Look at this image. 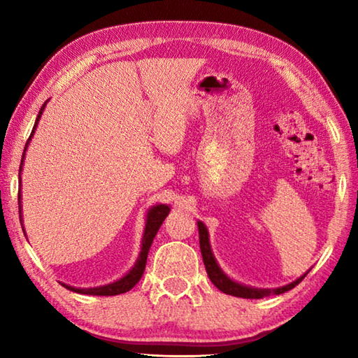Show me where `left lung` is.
I'll use <instances>...</instances> for the list:
<instances>
[{
    "label": "left lung",
    "instance_id": "obj_1",
    "mask_svg": "<svg viewBox=\"0 0 358 358\" xmlns=\"http://www.w3.org/2000/svg\"><path fill=\"white\" fill-rule=\"evenodd\" d=\"M197 227H199V243H201V252H202V259L205 264V270H207L208 278L211 282L221 290L224 294L234 295V296H241V299H264V296H268L270 294L280 295L287 292V290L294 289L296 284L303 281V278L308 275V270L305 275H301L300 278H296L295 281L286 284V286L276 287V289H257L252 286H246V284L237 282L232 278L227 276L224 273V270L220 266V264L216 262V257L213 251H211V245H210V235H208V229L202 221H197Z\"/></svg>",
    "mask_w": 358,
    "mask_h": 358
}]
</instances>
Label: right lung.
<instances>
[{
    "mask_svg": "<svg viewBox=\"0 0 358 358\" xmlns=\"http://www.w3.org/2000/svg\"><path fill=\"white\" fill-rule=\"evenodd\" d=\"M47 102H44V106L41 107L38 118H36V123L33 126V131H31V136H29L28 142L25 145V150H23V156H22V164H20V173H22V167H23V161H25V153L28 150V145L31 142V138L36 132V128H38V123L42 117V113H44V108L47 106ZM20 173H19V185L22 187V178H20ZM19 210H20V221H22V229H23V234H25V227H23V215H22V194L19 191ZM169 211H171V207L166 203H156L147 211V217H145V227H143V235H142V243H141V252H138V257L136 260V264L132 268L126 273L124 276H121L120 280L113 281V282H108L104 284V286H98V287H74V286H69V284H64L62 282V286L66 287L68 290H72V292H77V294H85V295H118V294H124L131 290L132 287L136 286V284L141 281V278L143 275V270H145V265H147V257H148V251L151 248V243H153V238L156 237L157 230H159L162 221L166 220V216L169 215ZM27 235V234H25Z\"/></svg>",
    "mask_w": 358,
    "mask_h": 358,
    "instance_id": "add662e5",
    "label": "right lung"
}]
</instances>
